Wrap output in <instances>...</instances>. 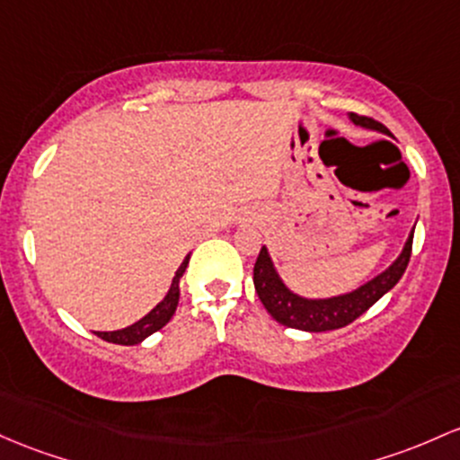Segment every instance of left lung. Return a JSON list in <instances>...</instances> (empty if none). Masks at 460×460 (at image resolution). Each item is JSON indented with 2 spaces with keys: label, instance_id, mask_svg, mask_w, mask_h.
Returning a JSON list of instances; mask_svg holds the SVG:
<instances>
[{
  "label": "left lung",
  "instance_id": "obj_1",
  "mask_svg": "<svg viewBox=\"0 0 460 460\" xmlns=\"http://www.w3.org/2000/svg\"><path fill=\"white\" fill-rule=\"evenodd\" d=\"M349 119L356 126H362V128H371L377 130V133L391 135L385 124L365 118V115L349 113ZM412 235H415V229L408 235L400 257L385 272L376 275L367 284L356 288V290L338 296H327V299H305V296L295 295L281 281L279 272H277L269 255V249L261 246L253 269V284L257 296H260V301L269 310L272 319L281 323V325L292 327V330L330 332L338 330V327H345L356 321L358 316L365 314L376 301H380L402 279L403 270H406L408 261H411Z\"/></svg>",
  "mask_w": 460,
  "mask_h": 460
}]
</instances>
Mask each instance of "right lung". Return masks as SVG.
<instances>
[{"instance_id":"add662e5","label":"right lung","mask_w":460,"mask_h":460,"mask_svg":"<svg viewBox=\"0 0 460 460\" xmlns=\"http://www.w3.org/2000/svg\"><path fill=\"white\" fill-rule=\"evenodd\" d=\"M188 264H190V255L185 257L183 264H181L179 270H176L172 286H170L168 295L164 296V301H159V304H156L153 310L144 316V319L133 323V325L124 327V330L95 332V336H100L102 341H107V342H115V345H139V342L146 341L150 334L159 332L165 323L172 319V314L176 312V305H179V296H181L179 281H181V277H183L185 269H188Z\"/></svg>"}]
</instances>
